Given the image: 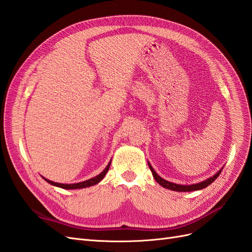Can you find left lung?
<instances>
[{
	"label": "left lung",
	"mask_w": 252,
	"mask_h": 252,
	"mask_svg": "<svg viewBox=\"0 0 252 252\" xmlns=\"http://www.w3.org/2000/svg\"><path fill=\"white\" fill-rule=\"evenodd\" d=\"M148 166H149V168H150V170L152 172V175H154L155 180L158 183L159 185L163 186L164 188L174 190V191H180V192L194 191V190H200V189L206 188L207 186H209L213 181H216V179L219 177V175L220 174V172H222V170H223V169H220V171H218L215 175H213V177L207 179V180L204 181V182L197 183V184H193V185H179V184H174V183H171V182H168V181L162 179L161 177H159V175H158V173L155 171L154 168H152L151 165L149 163H148Z\"/></svg>",
	"instance_id": "obj_1"
}]
</instances>
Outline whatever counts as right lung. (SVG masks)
<instances>
[{"label": "right lung", "instance_id": "obj_1", "mask_svg": "<svg viewBox=\"0 0 252 252\" xmlns=\"http://www.w3.org/2000/svg\"><path fill=\"white\" fill-rule=\"evenodd\" d=\"M110 163L106 166V168L98 174L96 175V177L93 178V179H89L87 181H84V182H81V183H77V184H61V183H56V182H52V181H49L47 179L43 178L45 181H46L47 183H49V184L53 185V186H57V187H60V188H63V189H80V188H86V187H89V186H93V185H95L97 184L98 182L102 181L103 178L105 177V174L107 173V171L109 170V167H110Z\"/></svg>", "mask_w": 252, "mask_h": 252}]
</instances>
